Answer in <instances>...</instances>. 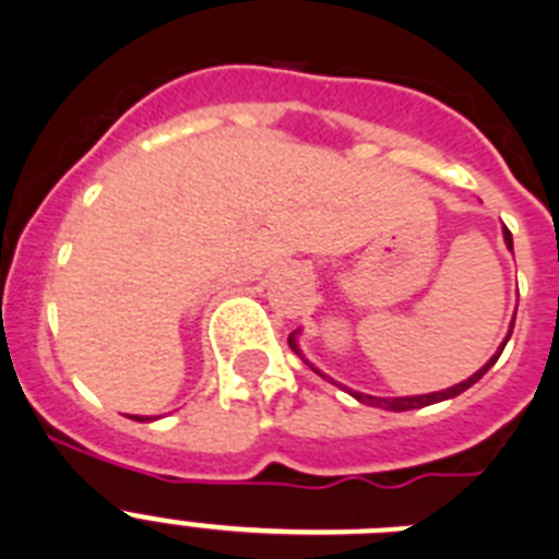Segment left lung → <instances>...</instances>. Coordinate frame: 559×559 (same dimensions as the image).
Wrapping results in <instances>:
<instances>
[{"mask_svg":"<svg viewBox=\"0 0 559 559\" xmlns=\"http://www.w3.org/2000/svg\"><path fill=\"white\" fill-rule=\"evenodd\" d=\"M503 240H507V246H510V249H512V231H510V229H503ZM510 335H512V330H510ZM510 335H507V338H503L501 349H498V353L492 355L490 360H487V367H481V369H478L476 374H473V378L462 380V383H456V386L445 389V392L417 394V397H372V394H364V392H349V394H353L355 400H360V403H367V406H374V408H389V412H412V408L431 406V403H439V400L456 397V394H462L464 389H471L473 383H476V380H481V374L487 372V369H490L492 364H496L498 355H501V353H503V347H507V341H510ZM288 344H290V349H294L296 355H302V353H299V347H296L294 335H290V338H288Z\"/></svg>","mask_w":559,"mask_h":559,"instance_id":"left-lung-1","label":"left lung"}]
</instances>
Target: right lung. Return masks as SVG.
Returning a JSON list of instances; mask_svg holds the SVG:
<instances>
[{"mask_svg":"<svg viewBox=\"0 0 559 559\" xmlns=\"http://www.w3.org/2000/svg\"><path fill=\"white\" fill-rule=\"evenodd\" d=\"M133 419H140V423H145V417H133ZM147 419H151V417H147Z\"/></svg>","mask_w":559,"mask_h":559,"instance_id":"add662e5","label":"right lung"}]
</instances>
